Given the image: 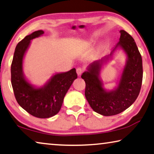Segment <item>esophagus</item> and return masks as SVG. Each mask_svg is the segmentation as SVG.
<instances>
[{
  "instance_id": "obj_1",
  "label": "esophagus",
  "mask_w": 154,
  "mask_h": 154,
  "mask_svg": "<svg viewBox=\"0 0 154 154\" xmlns=\"http://www.w3.org/2000/svg\"><path fill=\"white\" fill-rule=\"evenodd\" d=\"M76 71H77V74L78 76H81V75L82 74V72H83V69L81 68H77Z\"/></svg>"
}]
</instances>
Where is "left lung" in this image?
<instances>
[{
    "mask_svg": "<svg viewBox=\"0 0 154 154\" xmlns=\"http://www.w3.org/2000/svg\"><path fill=\"white\" fill-rule=\"evenodd\" d=\"M120 40L106 58L110 57L119 46L128 55L120 82L116 90L106 92L99 78L103 59L92 62L82 75L86 83L85 96L94 112L103 116H113L125 110L137 99L143 81L142 57L134 38L124 30L120 31ZM105 59V58H104Z\"/></svg>",
    "mask_w": 154,
    "mask_h": 154,
    "instance_id": "left-lung-1",
    "label": "left lung"
}]
</instances>
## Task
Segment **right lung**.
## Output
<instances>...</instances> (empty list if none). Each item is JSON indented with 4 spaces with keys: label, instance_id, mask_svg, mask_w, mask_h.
Returning <instances> with one entry per match:
<instances>
[{
    "label": "right lung",
    "instance_id": "add662e5",
    "mask_svg": "<svg viewBox=\"0 0 154 154\" xmlns=\"http://www.w3.org/2000/svg\"><path fill=\"white\" fill-rule=\"evenodd\" d=\"M42 30L26 35L17 45L11 66V82L18 103L37 118L53 116L60 110L63 100L73 81L77 79L75 68L66 72L55 75L45 87L34 88L24 79L23 60L32 39L44 34Z\"/></svg>",
    "mask_w": 154,
    "mask_h": 154
}]
</instances>
